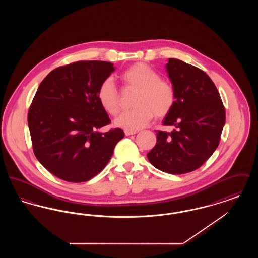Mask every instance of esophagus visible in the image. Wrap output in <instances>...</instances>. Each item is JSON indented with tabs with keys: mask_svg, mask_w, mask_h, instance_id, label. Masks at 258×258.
Listing matches in <instances>:
<instances>
[{
	"mask_svg": "<svg viewBox=\"0 0 258 258\" xmlns=\"http://www.w3.org/2000/svg\"><path fill=\"white\" fill-rule=\"evenodd\" d=\"M136 132H132V131H124V135L126 136H130V135H135Z\"/></svg>",
	"mask_w": 258,
	"mask_h": 258,
	"instance_id": "obj_1",
	"label": "esophagus"
}]
</instances>
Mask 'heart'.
I'll return each instance as SVG.
<instances>
[{
  "label": "heart",
  "mask_w": 258,
  "mask_h": 258,
  "mask_svg": "<svg viewBox=\"0 0 258 258\" xmlns=\"http://www.w3.org/2000/svg\"><path fill=\"white\" fill-rule=\"evenodd\" d=\"M125 86L136 89L132 110L123 111L114 121L125 131H139L145 127L154 117H164L175 103V91L171 84L160 78L154 69L144 62H136L122 75ZM98 99L102 108L110 115L119 111V93L111 77L105 78L98 87Z\"/></svg>",
  "instance_id": "b5f03b06"
}]
</instances>
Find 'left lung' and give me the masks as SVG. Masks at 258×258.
<instances>
[{
    "label": "left lung",
    "mask_w": 258,
    "mask_h": 258,
    "mask_svg": "<svg viewBox=\"0 0 258 258\" xmlns=\"http://www.w3.org/2000/svg\"><path fill=\"white\" fill-rule=\"evenodd\" d=\"M175 91V103L162 123L171 133L157 132V143L148 160L173 175L199 168L219 146L225 110L217 87L207 74L178 59L165 64Z\"/></svg>",
    "instance_id": "left-lung-1"
}]
</instances>
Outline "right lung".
Returning a JSON list of instances; mask_svg holds the SVG:
<instances>
[{"instance_id": "obj_1", "label": "right lung", "mask_w": 258, "mask_h": 258, "mask_svg": "<svg viewBox=\"0 0 258 258\" xmlns=\"http://www.w3.org/2000/svg\"><path fill=\"white\" fill-rule=\"evenodd\" d=\"M114 71L109 61H76L52 71L37 88L28 113L34 153L61 180H91L124 136L121 128L99 132L110 119L98 101V89Z\"/></svg>"}]
</instances>
